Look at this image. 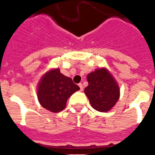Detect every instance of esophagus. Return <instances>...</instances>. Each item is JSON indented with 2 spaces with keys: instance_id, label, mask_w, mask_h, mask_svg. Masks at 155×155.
<instances>
[{
  "instance_id": "1",
  "label": "esophagus",
  "mask_w": 155,
  "mask_h": 155,
  "mask_svg": "<svg viewBox=\"0 0 155 155\" xmlns=\"http://www.w3.org/2000/svg\"><path fill=\"white\" fill-rule=\"evenodd\" d=\"M79 87H80V91H83V89H84V87H83V84L80 83V84H79Z\"/></svg>"
}]
</instances>
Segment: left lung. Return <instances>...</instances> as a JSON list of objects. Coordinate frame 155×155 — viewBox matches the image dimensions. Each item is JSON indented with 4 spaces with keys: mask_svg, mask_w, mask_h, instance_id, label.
<instances>
[{
    "mask_svg": "<svg viewBox=\"0 0 155 155\" xmlns=\"http://www.w3.org/2000/svg\"><path fill=\"white\" fill-rule=\"evenodd\" d=\"M88 85L84 92L92 108L99 112L110 110L119 99L120 90L117 84L105 68H101L88 74Z\"/></svg>",
    "mask_w": 155,
    "mask_h": 155,
    "instance_id": "1",
    "label": "left lung"
}]
</instances>
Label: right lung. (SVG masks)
<instances>
[{"label": "right lung", "instance_id": "add662e5", "mask_svg": "<svg viewBox=\"0 0 155 155\" xmlns=\"http://www.w3.org/2000/svg\"><path fill=\"white\" fill-rule=\"evenodd\" d=\"M80 87L72 80L61 74L59 69L47 72L40 80L38 98L41 105L47 110L58 113L66 107L67 101Z\"/></svg>", "mask_w": 155, "mask_h": 155}]
</instances>
